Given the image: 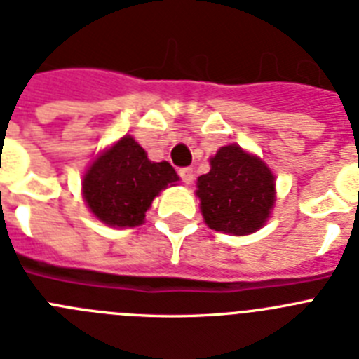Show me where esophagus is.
<instances>
[{"label":"esophagus","mask_w":359,"mask_h":359,"mask_svg":"<svg viewBox=\"0 0 359 359\" xmlns=\"http://www.w3.org/2000/svg\"><path fill=\"white\" fill-rule=\"evenodd\" d=\"M180 177L183 180V183L190 185V183L194 182V170L190 169V167H185V169H180Z\"/></svg>","instance_id":"34e87169"}]
</instances>
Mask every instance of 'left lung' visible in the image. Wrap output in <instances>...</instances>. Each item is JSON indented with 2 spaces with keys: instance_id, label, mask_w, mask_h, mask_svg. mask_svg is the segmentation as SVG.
Returning a JSON list of instances; mask_svg holds the SVG:
<instances>
[{
  "instance_id": "1",
  "label": "left lung",
  "mask_w": 359,
  "mask_h": 359,
  "mask_svg": "<svg viewBox=\"0 0 359 359\" xmlns=\"http://www.w3.org/2000/svg\"><path fill=\"white\" fill-rule=\"evenodd\" d=\"M196 196L210 230L250 236L261 230L277 201L275 174L264 160L237 144L210 158V172L198 177Z\"/></svg>"
}]
</instances>
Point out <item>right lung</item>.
I'll return each mask as SVG.
<instances>
[{
  "label": "right lung",
  "mask_w": 359,
  "mask_h": 359,
  "mask_svg": "<svg viewBox=\"0 0 359 359\" xmlns=\"http://www.w3.org/2000/svg\"><path fill=\"white\" fill-rule=\"evenodd\" d=\"M180 182L169 161H151L131 135L98 152L82 176L86 207L113 228L144 224L152 199Z\"/></svg>",
  "instance_id": "obj_1"
}]
</instances>
